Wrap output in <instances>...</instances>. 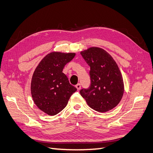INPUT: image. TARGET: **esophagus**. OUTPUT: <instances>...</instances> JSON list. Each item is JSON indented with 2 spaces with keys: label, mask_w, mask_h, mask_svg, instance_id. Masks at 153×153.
<instances>
[{
  "label": "esophagus",
  "mask_w": 153,
  "mask_h": 153,
  "mask_svg": "<svg viewBox=\"0 0 153 153\" xmlns=\"http://www.w3.org/2000/svg\"><path fill=\"white\" fill-rule=\"evenodd\" d=\"M75 87H76V88L77 89V90H80L81 89V85H80V84H76Z\"/></svg>",
  "instance_id": "34e87169"
}]
</instances>
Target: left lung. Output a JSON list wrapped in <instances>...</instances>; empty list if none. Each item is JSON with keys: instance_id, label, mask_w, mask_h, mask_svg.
Returning a JSON list of instances; mask_svg holds the SVG:
<instances>
[{"instance_id": "obj_1", "label": "left lung", "mask_w": 153, "mask_h": 153, "mask_svg": "<svg viewBox=\"0 0 153 153\" xmlns=\"http://www.w3.org/2000/svg\"><path fill=\"white\" fill-rule=\"evenodd\" d=\"M80 53L91 68V84L80 93L91 108L101 113L108 112L119 103L124 94L123 78L117 64L100 47H89Z\"/></svg>"}]
</instances>
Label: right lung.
<instances>
[{
	"label": "right lung",
	"mask_w": 153,
	"mask_h": 153,
	"mask_svg": "<svg viewBox=\"0 0 153 153\" xmlns=\"http://www.w3.org/2000/svg\"><path fill=\"white\" fill-rule=\"evenodd\" d=\"M75 53L52 52L41 60L32 75L31 95L38 108L48 115H55L66 107L76 87L69 84L62 73L64 67Z\"/></svg>",
	"instance_id": "add662e5"
}]
</instances>
